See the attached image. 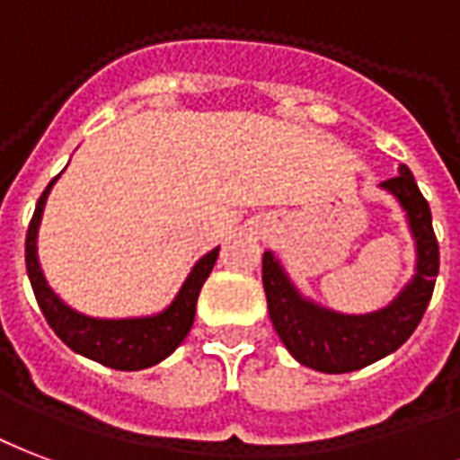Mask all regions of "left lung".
Wrapping results in <instances>:
<instances>
[{"instance_id":"left-lung-1","label":"left lung","mask_w":460,"mask_h":460,"mask_svg":"<svg viewBox=\"0 0 460 460\" xmlns=\"http://www.w3.org/2000/svg\"><path fill=\"white\" fill-rule=\"evenodd\" d=\"M407 216L417 247V267L407 287L387 306L372 314H341L306 299L271 252L262 257V284L274 331L301 365L311 370L341 375L394 353L424 316L438 274V243L431 227V210L411 171L402 164L400 173L382 181Z\"/></svg>"}]
</instances>
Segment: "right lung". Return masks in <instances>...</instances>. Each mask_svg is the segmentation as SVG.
<instances>
[{
    "label": "right lung",
    "mask_w": 460,
    "mask_h": 460,
    "mask_svg": "<svg viewBox=\"0 0 460 460\" xmlns=\"http://www.w3.org/2000/svg\"><path fill=\"white\" fill-rule=\"evenodd\" d=\"M56 181H58V176L46 186V190L39 198L31 226L26 233V271H29L31 289L36 294L43 316L49 321V326L73 353L90 358L100 365H107L112 370H144V367L161 363L164 358H169L183 343V338L189 336L193 318H196L198 294L213 271L220 247L203 254L193 264L186 281L181 284L176 299L171 301L161 314L139 318L85 316L56 296V291L49 287L41 264H39V250H36L39 227H41L43 208H46V200H49V193H51Z\"/></svg>",
    "instance_id": "add662e5"
}]
</instances>
